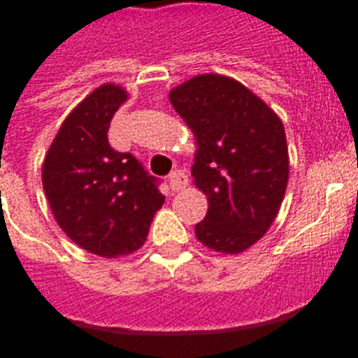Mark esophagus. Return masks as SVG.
Here are the masks:
<instances>
[{
	"label": "esophagus",
	"mask_w": 358,
	"mask_h": 358,
	"mask_svg": "<svg viewBox=\"0 0 358 358\" xmlns=\"http://www.w3.org/2000/svg\"><path fill=\"white\" fill-rule=\"evenodd\" d=\"M169 185H171L173 191L184 189L185 185H187V176H185L184 171H173V173L169 174Z\"/></svg>",
	"instance_id": "34e87169"
}]
</instances>
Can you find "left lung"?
<instances>
[{"label":"left lung","mask_w":358,"mask_h":358,"mask_svg":"<svg viewBox=\"0 0 358 358\" xmlns=\"http://www.w3.org/2000/svg\"><path fill=\"white\" fill-rule=\"evenodd\" d=\"M169 98L199 145L191 174L208 196V213L195 224L196 238L217 252L238 255L266 234L286 193L282 122L224 76H196Z\"/></svg>","instance_id":"8db88e82"}]
</instances>
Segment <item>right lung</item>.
Returning a JSON list of instances; mask_svg holds the SVG:
<instances>
[{"instance_id":"add662e5","label":"right lung","mask_w":358,"mask_h":358,"mask_svg":"<svg viewBox=\"0 0 358 358\" xmlns=\"http://www.w3.org/2000/svg\"><path fill=\"white\" fill-rule=\"evenodd\" d=\"M126 91L102 85L66 117L42 165V185L59 227L92 255L117 258L145 243L165 196L159 180L129 152L109 145V122Z\"/></svg>"}]
</instances>
